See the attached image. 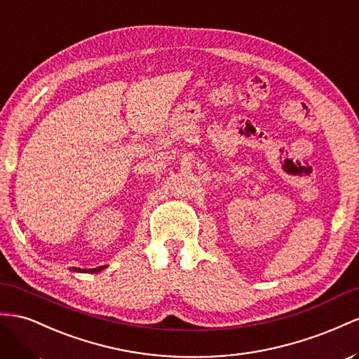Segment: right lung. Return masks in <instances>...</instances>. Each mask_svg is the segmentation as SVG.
I'll list each match as a JSON object with an SVG mask.
<instances>
[{
    "label": "right lung",
    "instance_id": "add662e5",
    "mask_svg": "<svg viewBox=\"0 0 359 359\" xmlns=\"http://www.w3.org/2000/svg\"><path fill=\"white\" fill-rule=\"evenodd\" d=\"M107 266H99V268H93V269H81V268H72V272H81V273H97L100 271H104Z\"/></svg>",
    "mask_w": 359,
    "mask_h": 359
}]
</instances>
